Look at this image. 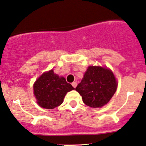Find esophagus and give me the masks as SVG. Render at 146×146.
Wrapping results in <instances>:
<instances>
[{
    "instance_id": "1",
    "label": "esophagus",
    "mask_w": 146,
    "mask_h": 146,
    "mask_svg": "<svg viewBox=\"0 0 146 146\" xmlns=\"http://www.w3.org/2000/svg\"><path fill=\"white\" fill-rule=\"evenodd\" d=\"M72 85L74 88H76V86H77V84H76V82H73L72 83Z\"/></svg>"
}]
</instances>
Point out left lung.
<instances>
[{"label": "left lung", "instance_id": "left-lung-1", "mask_svg": "<svg viewBox=\"0 0 146 146\" xmlns=\"http://www.w3.org/2000/svg\"><path fill=\"white\" fill-rule=\"evenodd\" d=\"M117 82L111 70L102 67L88 68L76 90L81 95L84 104L92 108L102 107L113 96Z\"/></svg>", "mask_w": 146, "mask_h": 146}]
</instances>
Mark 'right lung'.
Segmentation results:
<instances>
[{
	"label": "right lung",
	"mask_w": 146,
	"mask_h": 146,
	"mask_svg": "<svg viewBox=\"0 0 146 146\" xmlns=\"http://www.w3.org/2000/svg\"><path fill=\"white\" fill-rule=\"evenodd\" d=\"M37 104L42 108L53 109L60 106L67 92L74 90L64 77H59L50 70L42 75L33 86Z\"/></svg>",
	"instance_id": "right-lung-1"
}]
</instances>
